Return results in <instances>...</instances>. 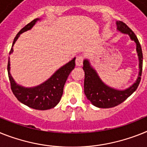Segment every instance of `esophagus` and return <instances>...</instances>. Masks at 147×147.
Returning <instances> with one entry per match:
<instances>
[{
  "mask_svg": "<svg viewBox=\"0 0 147 147\" xmlns=\"http://www.w3.org/2000/svg\"><path fill=\"white\" fill-rule=\"evenodd\" d=\"M83 61H84V57L82 55H78L76 57V64L77 66H81L83 65Z\"/></svg>",
  "mask_w": 147,
  "mask_h": 147,
  "instance_id": "obj_1",
  "label": "esophagus"
}]
</instances>
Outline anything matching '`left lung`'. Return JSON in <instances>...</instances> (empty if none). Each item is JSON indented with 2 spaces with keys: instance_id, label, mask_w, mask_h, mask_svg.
<instances>
[{
  "instance_id": "8db88e82",
  "label": "left lung",
  "mask_w": 147,
  "mask_h": 147,
  "mask_svg": "<svg viewBox=\"0 0 147 147\" xmlns=\"http://www.w3.org/2000/svg\"><path fill=\"white\" fill-rule=\"evenodd\" d=\"M117 30L123 34L129 36L131 40L136 44V51L138 57L139 71L136 81L130 87L125 89H117L110 87L102 81L98 72L88 59H84L83 69L84 71V93L91 104L99 108H113L126 99L136 90L140 81L142 74L143 53L138 39L134 32L123 22H116Z\"/></svg>"
}]
</instances>
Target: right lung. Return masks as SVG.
I'll return each instance as SVG.
<instances>
[{"mask_svg": "<svg viewBox=\"0 0 147 147\" xmlns=\"http://www.w3.org/2000/svg\"><path fill=\"white\" fill-rule=\"evenodd\" d=\"M41 19L42 18H36L18 32L14 39L9 55L13 54V45L21 34L31 30L36 23ZM75 60L76 57H74L69 62L59 68L52 76L43 83L35 87H26L17 84L13 79L10 73V60L9 57L7 71L13 94L22 104L33 109L45 111L55 108L61 99L63 92L64 85L67 80L68 76L76 66Z\"/></svg>", "mask_w": 147, "mask_h": 147, "instance_id": "obj_1", "label": "right lung"}]
</instances>
